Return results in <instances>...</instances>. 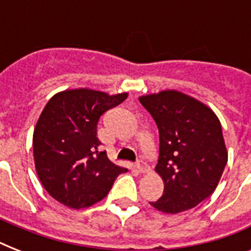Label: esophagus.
<instances>
[{
	"label": "esophagus",
	"instance_id": "esophagus-1",
	"mask_svg": "<svg viewBox=\"0 0 251 251\" xmlns=\"http://www.w3.org/2000/svg\"><path fill=\"white\" fill-rule=\"evenodd\" d=\"M137 168L138 171L141 172V173H147V172L150 171V167L147 165V163H146L145 160H139L137 163Z\"/></svg>",
	"mask_w": 251,
	"mask_h": 251
}]
</instances>
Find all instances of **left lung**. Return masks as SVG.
Masks as SVG:
<instances>
[{"instance_id":"1","label":"left lung","mask_w":251,"mask_h":251,"mask_svg":"<svg viewBox=\"0 0 251 251\" xmlns=\"http://www.w3.org/2000/svg\"><path fill=\"white\" fill-rule=\"evenodd\" d=\"M159 129L155 171L164 181L156 210L178 214L198 206L218 186L228 161L216 114L197 99L175 90L141 96Z\"/></svg>"}]
</instances>
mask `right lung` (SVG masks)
Returning <instances> with one entry per match:
<instances>
[{
    "mask_svg": "<svg viewBox=\"0 0 251 251\" xmlns=\"http://www.w3.org/2000/svg\"><path fill=\"white\" fill-rule=\"evenodd\" d=\"M127 94L78 88L58 92L41 112L33 130V159L41 185L70 208L101 201L118 175L127 172L100 151L98 122Z\"/></svg>",
    "mask_w": 251,
    "mask_h": 251,
    "instance_id": "add662e5",
    "label": "right lung"
}]
</instances>
